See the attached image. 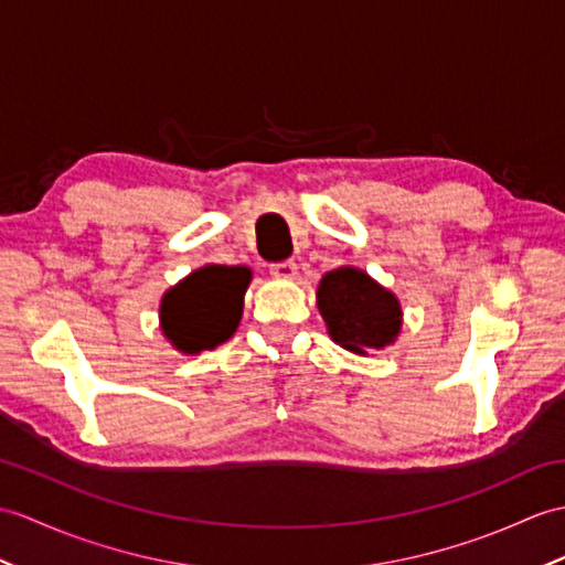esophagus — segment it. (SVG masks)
I'll return each mask as SVG.
<instances>
[{"label": "esophagus", "mask_w": 565, "mask_h": 565, "mask_svg": "<svg viewBox=\"0 0 565 565\" xmlns=\"http://www.w3.org/2000/svg\"><path fill=\"white\" fill-rule=\"evenodd\" d=\"M271 277H277V279H284V281H291V279H296V274H298V265L294 259H286V262H277V265H271Z\"/></svg>", "instance_id": "1"}]
</instances>
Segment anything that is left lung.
<instances>
[{"label": "left lung", "mask_w": 565, "mask_h": 565, "mask_svg": "<svg viewBox=\"0 0 565 565\" xmlns=\"http://www.w3.org/2000/svg\"><path fill=\"white\" fill-rule=\"evenodd\" d=\"M315 296L327 334L342 349L369 356L397 342L404 315L399 298L369 271L353 265L327 271Z\"/></svg>", "instance_id": "1"}]
</instances>
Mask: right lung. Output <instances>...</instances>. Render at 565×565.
I'll list each match as a JSON object with an SVG mask.
<instances>
[{"label": "right lung", "instance_id": "add662e5", "mask_svg": "<svg viewBox=\"0 0 565 565\" xmlns=\"http://www.w3.org/2000/svg\"><path fill=\"white\" fill-rule=\"evenodd\" d=\"M250 267L204 265L170 286L159 306V327L170 347L196 356L228 342L238 330Z\"/></svg>", "mask_w": 565, "mask_h": 565}]
</instances>
